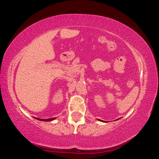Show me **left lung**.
<instances>
[{
	"label": "left lung",
	"instance_id": "1",
	"mask_svg": "<svg viewBox=\"0 0 159 159\" xmlns=\"http://www.w3.org/2000/svg\"><path fill=\"white\" fill-rule=\"evenodd\" d=\"M120 118H119V119H116V120H119ZM99 120V121H102V122H105L104 121H102V120H100V119H98Z\"/></svg>",
	"mask_w": 159,
	"mask_h": 159
}]
</instances>
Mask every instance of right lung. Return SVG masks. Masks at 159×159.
I'll list each match as a JSON object with an SVG mask.
<instances>
[{"label": "right lung", "mask_w": 159, "mask_h": 159, "mask_svg": "<svg viewBox=\"0 0 159 159\" xmlns=\"http://www.w3.org/2000/svg\"><path fill=\"white\" fill-rule=\"evenodd\" d=\"M34 119H38V120H40V121H53V120H54L56 119V117H54V118H50V119H39V118H36V117H34Z\"/></svg>", "instance_id": "obj_1"}]
</instances>
